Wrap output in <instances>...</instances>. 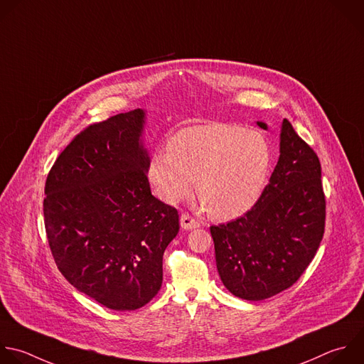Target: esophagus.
Masks as SVG:
<instances>
[{
  "label": "esophagus",
  "mask_w": 364,
  "mask_h": 364,
  "mask_svg": "<svg viewBox=\"0 0 364 364\" xmlns=\"http://www.w3.org/2000/svg\"><path fill=\"white\" fill-rule=\"evenodd\" d=\"M180 224L184 230H191V228H196V227H200L201 225V221H198L197 218H194L193 215H190L188 213H183L181 217H180Z\"/></svg>",
  "instance_id": "34e87169"
}]
</instances>
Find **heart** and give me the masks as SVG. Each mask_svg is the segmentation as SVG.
<instances>
[{"label":"heart","instance_id":"obj_1","mask_svg":"<svg viewBox=\"0 0 364 364\" xmlns=\"http://www.w3.org/2000/svg\"><path fill=\"white\" fill-rule=\"evenodd\" d=\"M273 160L266 136L225 123L186 127L156 151L149 180L157 196L176 204L196 191L205 210L227 220L249 211L262 197Z\"/></svg>","mask_w":364,"mask_h":364}]
</instances>
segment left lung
Segmentation results:
<instances>
[{
	"mask_svg": "<svg viewBox=\"0 0 364 364\" xmlns=\"http://www.w3.org/2000/svg\"><path fill=\"white\" fill-rule=\"evenodd\" d=\"M324 225L320 160L284 118L280 157L260 200L245 215L210 227L223 284L252 301L284 291L314 259Z\"/></svg>",
	"mask_w": 364,
	"mask_h": 364,
	"instance_id": "8db88e82",
	"label": "left lung"
}]
</instances>
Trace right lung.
<instances>
[{
  "instance_id": "add662e5",
  "label": "right lung",
  "mask_w": 364,
  "mask_h": 364,
  "mask_svg": "<svg viewBox=\"0 0 364 364\" xmlns=\"http://www.w3.org/2000/svg\"><path fill=\"white\" fill-rule=\"evenodd\" d=\"M143 124L137 108L85 127L55 160L44 190L58 270L118 311L140 309L159 293L163 255L180 228L177 208L151 194Z\"/></svg>"
}]
</instances>
